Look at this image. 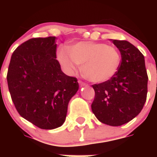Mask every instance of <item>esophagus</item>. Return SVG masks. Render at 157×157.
Listing matches in <instances>:
<instances>
[{
	"label": "esophagus",
	"mask_w": 157,
	"mask_h": 157,
	"mask_svg": "<svg viewBox=\"0 0 157 157\" xmlns=\"http://www.w3.org/2000/svg\"><path fill=\"white\" fill-rule=\"evenodd\" d=\"M78 83H79V85H80V86H86V84L85 82H82V81H78Z\"/></svg>",
	"instance_id": "obj_1"
}]
</instances>
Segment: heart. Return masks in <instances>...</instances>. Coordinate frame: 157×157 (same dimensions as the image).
<instances>
[{"label": "heart", "mask_w": 157, "mask_h": 157, "mask_svg": "<svg viewBox=\"0 0 157 157\" xmlns=\"http://www.w3.org/2000/svg\"><path fill=\"white\" fill-rule=\"evenodd\" d=\"M57 57L69 72L81 65L83 77L92 82L112 78L120 67L121 55L115 46L105 43L79 41L69 47H59Z\"/></svg>", "instance_id": "b5f03b06"}]
</instances>
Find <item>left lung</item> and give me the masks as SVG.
I'll return each mask as SVG.
<instances>
[{
  "instance_id": "left-lung-1",
  "label": "left lung",
  "mask_w": 157,
  "mask_h": 157,
  "mask_svg": "<svg viewBox=\"0 0 157 157\" xmlns=\"http://www.w3.org/2000/svg\"><path fill=\"white\" fill-rule=\"evenodd\" d=\"M112 41L121 53L120 67L112 78L92 86L95 97L91 109L101 123L118 127L132 120L142 110L149 78L145 58L138 48L127 41Z\"/></svg>"
}]
</instances>
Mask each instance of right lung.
Returning a JSON list of instances; mask_svg holds the SVG:
<instances>
[{
  "label": "right lung",
  "mask_w": 157,
  "mask_h": 157,
  "mask_svg": "<svg viewBox=\"0 0 157 157\" xmlns=\"http://www.w3.org/2000/svg\"><path fill=\"white\" fill-rule=\"evenodd\" d=\"M56 37H34L12 53L7 81L19 114L36 127L57 128L78 90L75 77L67 75L56 59Z\"/></svg>",
  "instance_id": "add662e5"
}]
</instances>
